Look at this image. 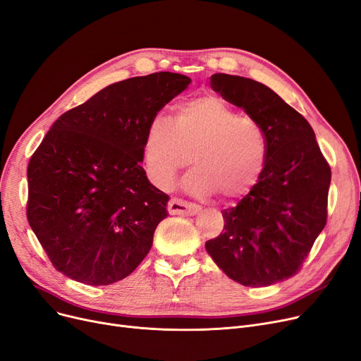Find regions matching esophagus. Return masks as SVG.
Here are the masks:
<instances>
[{
	"mask_svg": "<svg viewBox=\"0 0 361 361\" xmlns=\"http://www.w3.org/2000/svg\"><path fill=\"white\" fill-rule=\"evenodd\" d=\"M200 211V207L192 202H185L183 199L172 197L168 203V212L171 215H196Z\"/></svg>",
	"mask_w": 361,
	"mask_h": 361,
	"instance_id": "esophagus-1",
	"label": "esophagus"
}]
</instances>
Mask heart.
<instances>
[{"label":"heart","instance_id":"heart-1","mask_svg":"<svg viewBox=\"0 0 361 361\" xmlns=\"http://www.w3.org/2000/svg\"><path fill=\"white\" fill-rule=\"evenodd\" d=\"M267 161L269 142L261 123L212 94L181 102L171 119L152 118L143 140L147 178L166 189L190 162L195 168L183 185L197 196L245 197L259 183Z\"/></svg>","mask_w":361,"mask_h":361}]
</instances>
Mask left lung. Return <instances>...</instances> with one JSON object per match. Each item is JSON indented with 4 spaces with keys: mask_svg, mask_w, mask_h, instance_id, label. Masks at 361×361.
<instances>
[{
    "mask_svg": "<svg viewBox=\"0 0 361 361\" xmlns=\"http://www.w3.org/2000/svg\"><path fill=\"white\" fill-rule=\"evenodd\" d=\"M211 87L261 123L269 161L255 189L223 211L224 230L207 252L238 283L270 286L300 271L324 228L331 166L308 121L267 85L215 73Z\"/></svg>",
    "mask_w": 361,
    "mask_h": 361,
    "instance_id": "8db88e82",
    "label": "left lung"
}]
</instances>
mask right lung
I'll return each instance as SVG.
<instances>
[{"label": "right lung", "mask_w": 361, "mask_h": 361, "mask_svg": "<svg viewBox=\"0 0 361 361\" xmlns=\"http://www.w3.org/2000/svg\"><path fill=\"white\" fill-rule=\"evenodd\" d=\"M192 80L159 72L115 82L61 115L27 165V221L54 269L106 286L145 259L169 196L149 181L152 118Z\"/></svg>", "instance_id": "add662e5"}]
</instances>
